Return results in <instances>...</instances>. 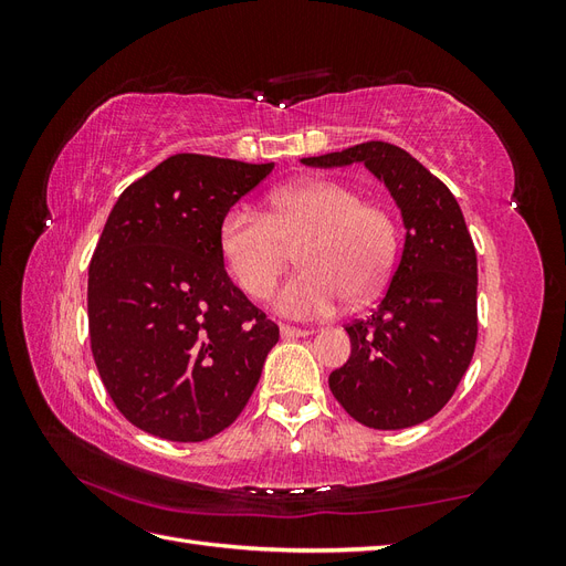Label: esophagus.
Masks as SVG:
<instances>
[{
    "label": "esophagus",
    "mask_w": 566,
    "mask_h": 566,
    "mask_svg": "<svg viewBox=\"0 0 566 566\" xmlns=\"http://www.w3.org/2000/svg\"><path fill=\"white\" fill-rule=\"evenodd\" d=\"M306 335H312V331L293 328V325H281V337L283 339H295V337H306Z\"/></svg>",
    "instance_id": "esophagus-1"
}]
</instances>
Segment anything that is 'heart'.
I'll use <instances>...</instances> for the list:
<instances>
[{
    "label": "heart",
    "instance_id": "heart-1",
    "mask_svg": "<svg viewBox=\"0 0 566 566\" xmlns=\"http://www.w3.org/2000/svg\"><path fill=\"white\" fill-rule=\"evenodd\" d=\"M219 254L229 276L252 300L264 297L297 245L300 269L287 276L271 306L281 316L316 321L342 304L366 302L385 285L397 227L378 202H361L352 186L314 179L285 186L271 198V212L233 205L219 224Z\"/></svg>",
    "mask_w": 566,
    "mask_h": 566
}]
</instances>
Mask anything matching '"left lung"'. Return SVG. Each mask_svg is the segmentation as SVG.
<instances>
[{
    "label": "left lung",
    "instance_id": "left-lung-1",
    "mask_svg": "<svg viewBox=\"0 0 566 566\" xmlns=\"http://www.w3.org/2000/svg\"><path fill=\"white\" fill-rule=\"evenodd\" d=\"M310 167L364 163L397 202L403 250L382 302L347 325L349 361L328 385L339 406L373 430H403L437 416L476 345V252L453 193L403 148L366 142Z\"/></svg>",
    "mask_w": 566,
    "mask_h": 566
}]
</instances>
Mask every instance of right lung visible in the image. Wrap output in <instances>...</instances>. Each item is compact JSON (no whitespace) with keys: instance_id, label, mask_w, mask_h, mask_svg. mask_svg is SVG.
I'll list each match as a JSON object with an SVG mask.
<instances>
[{"instance_id":"obj_1","label":"right lung","mask_w":566,"mask_h":566,"mask_svg":"<svg viewBox=\"0 0 566 566\" xmlns=\"http://www.w3.org/2000/svg\"><path fill=\"white\" fill-rule=\"evenodd\" d=\"M273 163L177 153L117 198L87 285L92 354L139 430L205 441L241 416L279 325L238 290L219 224Z\"/></svg>"}]
</instances>
